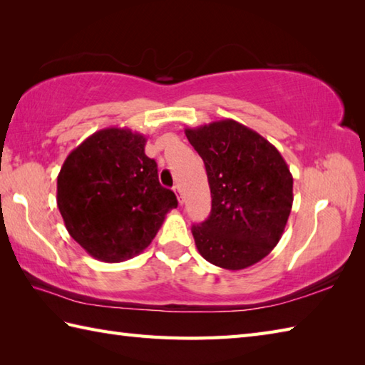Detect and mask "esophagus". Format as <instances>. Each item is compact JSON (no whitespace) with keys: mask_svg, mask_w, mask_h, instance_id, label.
Returning a JSON list of instances; mask_svg holds the SVG:
<instances>
[{"mask_svg":"<svg viewBox=\"0 0 365 365\" xmlns=\"http://www.w3.org/2000/svg\"><path fill=\"white\" fill-rule=\"evenodd\" d=\"M174 192H175V196H177V199H178V204H183V196H182L180 185H175V187H174Z\"/></svg>","mask_w":365,"mask_h":365,"instance_id":"34e87169","label":"esophagus"}]
</instances>
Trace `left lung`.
<instances>
[{"label":"left lung","mask_w":365,"mask_h":365,"mask_svg":"<svg viewBox=\"0 0 365 365\" xmlns=\"http://www.w3.org/2000/svg\"><path fill=\"white\" fill-rule=\"evenodd\" d=\"M204 160L210 216L191 232L199 254L224 269L260 262L281 240L293 204V177L282 155L234 119L185 128Z\"/></svg>","instance_id":"left-lung-1"}]
</instances>
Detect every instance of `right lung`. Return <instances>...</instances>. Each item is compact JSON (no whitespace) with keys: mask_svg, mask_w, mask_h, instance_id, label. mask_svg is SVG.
<instances>
[{"mask_svg":"<svg viewBox=\"0 0 365 365\" xmlns=\"http://www.w3.org/2000/svg\"><path fill=\"white\" fill-rule=\"evenodd\" d=\"M147 138L130 128L96 131L67 155L58 208L71 237L92 257L118 263L143 252L177 197L158 182Z\"/></svg>","mask_w":365,"mask_h":365,"instance_id":"right-lung-1","label":"right lung"}]
</instances>
